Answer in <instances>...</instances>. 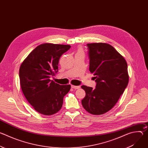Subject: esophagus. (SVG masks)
Masks as SVG:
<instances>
[{"mask_svg":"<svg viewBox=\"0 0 148 148\" xmlns=\"http://www.w3.org/2000/svg\"><path fill=\"white\" fill-rule=\"evenodd\" d=\"M71 88H73V89H75V90H77V89H79L80 88V87L79 86H75L71 85Z\"/></svg>","mask_w":148,"mask_h":148,"instance_id":"esophagus-1","label":"esophagus"}]
</instances>
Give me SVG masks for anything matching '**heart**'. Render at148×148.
<instances>
[{
	"label": "heart",
	"mask_w": 148,
	"mask_h": 148,
	"mask_svg": "<svg viewBox=\"0 0 148 148\" xmlns=\"http://www.w3.org/2000/svg\"><path fill=\"white\" fill-rule=\"evenodd\" d=\"M78 52H82V51H81V50H79V51H78Z\"/></svg>",
	"instance_id": "obj_1"
}]
</instances>
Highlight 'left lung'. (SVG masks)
<instances>
[{
    "instance_id": "left-lung-1",
    "label": "left lung",
    "mask_w": 148,
    "mask_h": 148,
    "mask_svg": "<svg viewBox=\"0 0 148 148\" xmlns=\"http://www.w3.org/2000/svg\"><path fill=\"white\" fill-rule=\"evenodd\" d=\"M89 70L95 76L96 87L82 86L86 95L81 101L84 108L93 115L111 110L128 86L129 75L126 60L107 43L87 44Z\"/></svg>"
}]
</instances>
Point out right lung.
Instances as JSON below:
<instances>
[{
    "instance_id": "add662e5",
    "label": "right lung",
    "mask_w": 148,
    "mask_h": 148,
    "mask_svg": "<svg viewBox=\"0 0 148 148\" xmlns=\"http://www.w3.org/2000/svg\"><path fill=\"white\" fill-rule=\"evenodd\" d=\"M70 45L45 43L36 47L19 69L20 86L27 101L40 114L51 115L58 112L70 85H60L50 78L58 72L60 57Z\"/></svg>"
}]
</instances>
